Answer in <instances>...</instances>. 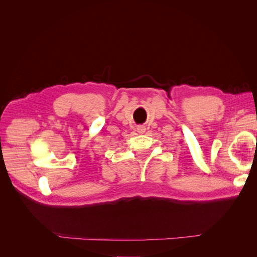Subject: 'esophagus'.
Wrapping results in <instances>:
<instances>
[{
    "label": "esophagus",
    "mask_w": 257,
    "mask_h": 257,
    "mask_svg": "<svg viewBox=\"0 0 257 257\" xmlns=\"http://www.w3.org/2000/svg\"><path fill=\"white\" fill-rule=\"evenodd\" d=\"M137 131H138L141 134H143V133H145L146 127H145V126H138V127H137Z\"/></svg>",
    "instance_id": "obj_1"
}]
</instances>
